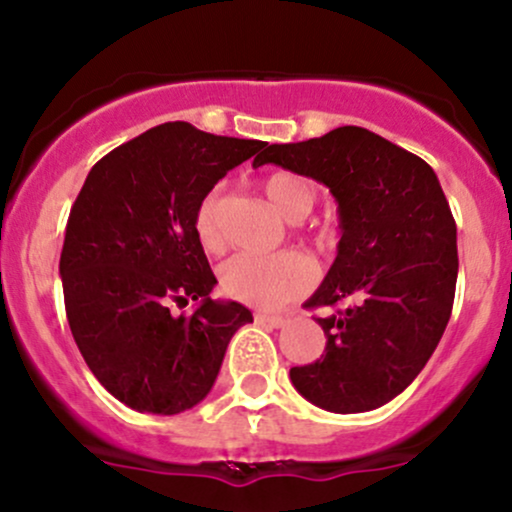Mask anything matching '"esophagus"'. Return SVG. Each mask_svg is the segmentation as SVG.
I'll return each instance as SVG.
<instances>
[{
	"label": "esophagus",
	"instance_id": "esophagus-1",
	"mask_svg": "<svg viewBox=\"0 0 512 512\" xmlns=\"http://www.w3.org/2000/svg\"><path fill=\"white\" fill-rule=\"evenodd\" d=\"M255 322L262 327H269V330H276V327L284 325V317L279 315H267V313H255Z\"/></svg>",
	"mask_w": 512,
	"mask_h": 512
}]
</instances>
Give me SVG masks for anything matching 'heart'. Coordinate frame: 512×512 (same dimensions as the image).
Segmentation results:
<instances>
[{"instance_id":"1","label":"heart","mask_w":512,"mask_h":512,"mask_svg":"<svg viewBox=\"0 0 512 512\" xmlns=\"http://www.w3.org/2000/svg\"><path fill=\"white\" fill-rule=\"evenodd\" d=\"M262 190L269 204L286 221H301L313 209V190L298 175L279 173L267 175ZM195 233L207 252L226 250V233L221 228V190L214 187L199 199L195 209ZM221 289L226 296L255 308L272 310L303 296L313 284V267L303 255L279 252V255H243L231 257L221 267Z\"/></svg>"}]
</instances>
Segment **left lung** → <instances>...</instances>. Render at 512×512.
Returning a JSON list of instances; mask_svg holds the SVG:
<instances>
[{
    "instance_id": "obj_1",
    "label": "left lung",
    "mask_w": 512,
    "mask_h": 512,
    "mask_svg": "<svg viewBox=\"0 0 512 512\" xmlns=\"http://www.w3.org/2000/svg\"><path fill=\"white\" fill-rule=\"evenodd\" d=\"M274 163L330 187L342 238L308 308L354 305L317 317L325 354L291 368V383L334 414L378 409L414 383L448 327L457 284V226L424 158L363 127H337L296 144H267Z\"/></svg>"
}]
</instances>
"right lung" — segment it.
<instances>
[{
  "mask_svg": "<svg viewBox=\"0 0 512 512\" xmlns=\"http://www.w3.org/2000/svg\"><path fill=\"white\" fill-rule=\"evenodd\" d=\"M166 122L91 168L69 211L60 257L74 342L98 383L144 414H180L209 395L228 342L252 313L214 301L195 233L199 199L264 149ZM199 300L192 316L169 303Z\"/></svg>",
  "mask_w": 512,
  "mask_h": 512,
  "instance_id": "1",
  "label": "right lung"
}]
</instances>
